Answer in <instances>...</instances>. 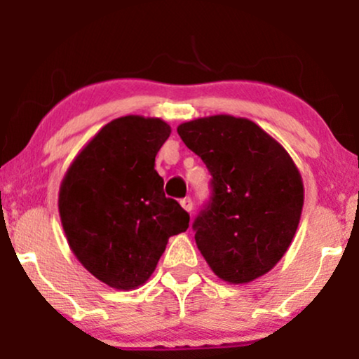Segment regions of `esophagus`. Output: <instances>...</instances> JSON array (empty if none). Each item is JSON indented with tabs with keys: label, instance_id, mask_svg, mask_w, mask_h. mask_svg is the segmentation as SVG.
Returning <instances> with one entry per match:
<instances>
[{
	"label": "esophagus",
	"instance_id": "esophagus-1",
	"mask_svg": "<svg viewBox=\"0 0 359 359\" xmlns=\"http://www.w3.org/2000/svg\"><path fill=\"white\" fill-rule=\"evenodd\" d=\"M180 205L185 209L187 212H191L194 209V204H192V199L191 197H184V199H180Z\"/></svg>",
	"mask_w": 359,
	"mask_h": 359
}]
</instances>
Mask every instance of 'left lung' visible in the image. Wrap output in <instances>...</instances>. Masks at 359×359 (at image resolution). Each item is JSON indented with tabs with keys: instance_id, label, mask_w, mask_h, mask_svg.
<instances>
[{
	"instance_id": "8db88e82",
	"label": "left lung",
	"mask_w": 359,
	"mask_h": 359,
	"mask_svg": "<svg viewBox=\"0 0 359 359\" xmlns=\"http://www.w3.org/2000/svg\"><path fill=\"white\" fill-rule=\"evenodd\" d=\"M177 133L212 175L211 201L192 224L197 248L224 282L265 275L285 255L302 214L304 184L294 160L246 118H197Z\"/></svg>"
}]
</instances>
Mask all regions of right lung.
<instances>
[{
	"label": "right lung",
	"mask_w": 359,
	"mask_h": 359,
	"mask_svg": "<svg viewBox=\"0 0 359 359\" xmlns=\"http://www.w3.org/2000/svg\"><path fill=\"white\" fill-rule=\"evenodd\" d=\"M170 131L158 118L113 119L82 148L60 184V221L72 253L118 290L143 285L168 238L189 228L191 217L165 197L155 170Z\"/></svg>",
	"instance_id": "1"
}]
</instances>
